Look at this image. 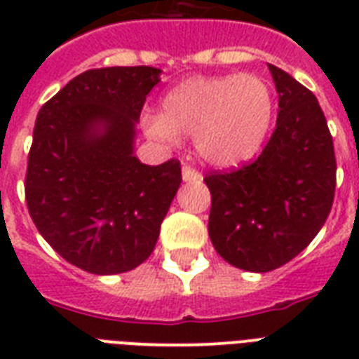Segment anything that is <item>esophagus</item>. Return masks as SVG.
Wrapping results in <instances>:
<instances>
[{"label": "esophagus", "mask_w": 359, "mask_h": 359, "mask_svg": "<svg viewBox=\"0 0 359 359\" xmlns=\"http://www.w3.org/2000/svg\"><path fill=\"white\" fill-rule=\"evenodd\" d=\"M182 179H184V182H199L201 180V173L196 171L194 168H190V165H184L182 168Z\"/></svg>", "instance_id": "esophagus-1"}]
</instances>
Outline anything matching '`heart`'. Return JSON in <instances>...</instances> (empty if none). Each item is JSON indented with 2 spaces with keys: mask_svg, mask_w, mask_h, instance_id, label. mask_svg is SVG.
I'll return each instance as SVG.
<instances>
[{
  "mask_svg": "<svg viewBox=\"0 0 359 359\" xmlns=\"http://www.w3.org/2000/svg\"><path fill=\"white\" fill-rule=\"evenodd\" d=\"M273 91L257 74L196 76L163 97L162 114L143 115L145 134L163 143L194 135L203 162L235 168L255 156L273 115Z\"/></svg>",
  "mask_w": 359,
  "mask_h": 359,
  "instance_id": "b5f03b06",
  "label": "heart"
}]
</instances>
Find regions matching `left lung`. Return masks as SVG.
<instances>
[{"instance_id":"obj_1","label":"left lung","mask_w":359,"mask_h":359,"mask_svg":"<svg viewBox=\"0 0 359 359\" xmlns=\"http://www.w3.org/2000/svg\"><path fill=\"white\" fill-rule=\"evenodd\" d=\"M268 69L279 95L272 137L251 163L205 177L214 250L248 272L276 270L306 250L335 196L334 141L317 97L285 70Z\"/></svg>"}]
</instances>
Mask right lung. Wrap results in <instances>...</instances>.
<instances>
[{
	"mask_svg": "<svg viewBox=\"0 0 359 359\" xmlns=\"http://www.w3.org/2000/svg\"><path fill=\"white\" fill-rule=\"evenodd\" d=\"M160 72L87 70L36 115L24 184L29 216L65 261L89 273L147 261L182 182L179 160L145 165L134 156L135 123Z\"/></svg>",
	"mask_w": 359,
	"mask_h": 359,
	"instance_id": "add662e5",
	"label": "right lung"
}]
</instances>
